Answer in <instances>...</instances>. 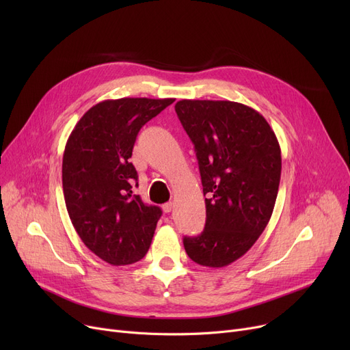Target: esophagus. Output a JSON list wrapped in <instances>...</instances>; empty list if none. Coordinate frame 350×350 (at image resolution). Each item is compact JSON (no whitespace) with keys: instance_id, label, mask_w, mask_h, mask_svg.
Returning <instances> with one entry per match:
<instances>
[{"instance_id":"obj_1","label":"esophagus","mask_w":350,"mask_h":350,"mask_svg":"<svg viewBox=\"0 0 350 350\" xmlns=\"http://www.w3.org/2000/svg\"><path fill=\"white\" fill-rule=\"evenodd\" d=\"M173 207H174V204L172 203V201H170V203H165V204H163V211L165 213V214H169V213H172V210H173Z\"/></svg>"}]
</instances>
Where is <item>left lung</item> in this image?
I'll return each mask as SVG.
<instances>
[{"mask_svg": "<svg viewBox=\"0 0 350 350\" xmlns=\"http://www.w3.org/2000/svg\"><path fill=\"white\" fill-rule=\"evenodd\" d=\"M174 109L194 144L207 196L204 231L183 244L194 262L223 268L241 258L269 221L281 147L265 118L247 105L183 99Z\"/></svg>", "mask_w": 350, "mask_h": 350, "instance_id": "obj_1", "label": "left lung"}]
</instances>
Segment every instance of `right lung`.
<instances>
[{"label":"right lung","mask_w":350,"mask_h":350,"mask_svg":"<svg viewBox=\"0 0 350 350\" xmlns=\"http://www.w3.org/2000/svg\"><path fill=\"white\" fill-rule=\"evenodd\" d=\"M173 102H99L81 118L66 142L62 187L69 218L83 244L110 265L140 261L152 244L161 210L133 194L137 172L129 159L143 124Z\"/></svg>","instance_id":"1"}]
</instances>
